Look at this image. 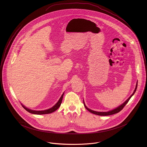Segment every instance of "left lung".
<instances>
[{"instance_id":"left-lung-1","label":"left lung","mask_w":147,"mask_h":147,"mask_svg":"<svg viewBox=\"0 0 147 147\" xmlns=\"http://www.w3.org/2000/svg\"><path fill=\"white\" fill-rule=\"evenodd\" d=\"M137 84H138V82H137V84H136V88H135L134 90L133 91V94L130 96V97L128 98L123 104H122V105H120L118 107H117L116 109H114V110H111V111H109V112H97V111H95L91 110L90 109H88V108L85 106V104H84V106H85V108L87 109V110H88L89 112H91L92 113H94V114H95V115H99V116H109V115H113V114L117 113H118V112H119V111H121L123 109V107L125 106V105H126V104H127V102L129 101V100H130V98H131V97L134 95V94L135 93V92H136V90H137Z\"/></svg>"}]
</instances>
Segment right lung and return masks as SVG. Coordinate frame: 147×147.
Masks as SVG:
<instances>
[{
  "mask_svg": "<svg viewBox=\"0 0 147 147\" xmlns=\"http://www.w3.org/2000/svg\"><path fill=\"white\" fill-rule=\"evenodd\" d=\"M63 95L64 94H62V95L61 96V98H59V101L57 102V103L54 106H53L52 108L46 110H43V111H34V110H32L30 109H28V108H26V107H25L24 106L22 105V107L24 108V109H25L27 111H28L30 113H33V114H36V115H45V114H48V113H51L52 112H53L54 111H56L61 105L62 101V99H63Z\"/></svg>",
  "mask_w": 147,
  "mask_h": 147,
  "instance_id": "1",
  "label": "right lung"
}]
</instances>
